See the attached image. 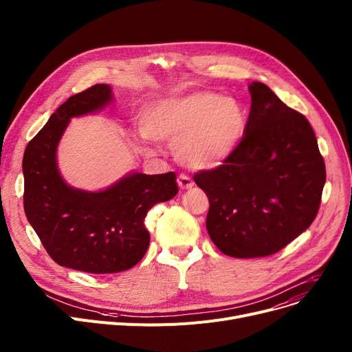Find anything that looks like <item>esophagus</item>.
<instances>
[{"instance_id":"1","label":"esophagus","mask_w":352,"mask_h":352,"mask_svg":"<svg viewBox=\"0 0 352 352\" xmlns=\"http://www.w3.org/2000/svg\"><path fill=\"white\" fill-rule=\"evenodd\" d=\"M177 181H178V186L181 190H190L194 187V181L186 174H179Z\"/></svg>"}]
</instances>
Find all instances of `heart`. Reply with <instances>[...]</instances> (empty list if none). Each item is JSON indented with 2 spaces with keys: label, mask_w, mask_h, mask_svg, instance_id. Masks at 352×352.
<instances>
[{
  "label": "heart",
  "mask_w": 352,
  "mask_h": 352,
  "mask_svg": "<svg viewBox=\"0 0 352 352\" xmlns=\"http://www.w3.org/2000/svg\"><path fill=\"white\" fill-rule=\"evenodd\" d=\"M142 134L175 145V157L188 168L208 170L223 164L241 142L244 111L234 98L194 91L146 104L140 117Z\"/></svg>",
  "instance_id": "heart-1"
}]
</instances>
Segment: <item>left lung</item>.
Listing matches in <instances>:
<instances>
[{"label": "left lung", "instance_id": "left-lung-1", "mask_svg": "<svg viewBox=\"0 0 352 352\" xmlns=\"http://www.w3.org/2000/svg\"><path fill=\"white\" fill-rule=\"evenodd\" d=\"M250 94L241 142L223 165L194 175L210 199V238L234 258L272 255L302 234L327 178L308 120L263 82H252Z\"/></svg>", "mask_w": 352, "mask_h": 352}]
</instances>
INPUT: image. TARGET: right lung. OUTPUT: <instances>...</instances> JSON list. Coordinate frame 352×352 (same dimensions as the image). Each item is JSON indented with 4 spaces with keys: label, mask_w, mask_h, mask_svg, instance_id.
<instances>
[{
    "label": "right lung",
    "mask_w": 352,
    "mask_h": 352,
    "mask_svg": "<svg viewBox=\"0 0 352 352\" xmlns=\"http://www.w3.org/2000/svg\"><path fill=\"white\" fill-rule=\"evenodd\" d=\"M113 100L107 84L69 97L27 145L23 158L24 211L52 260L89 274H113L141 261L150 245L146 212L178 194L175 173H134L100 192L68 187L55 151L71 117Z\"/></svg>",
    "instance_id": "add662e5"
}]
</instances>
